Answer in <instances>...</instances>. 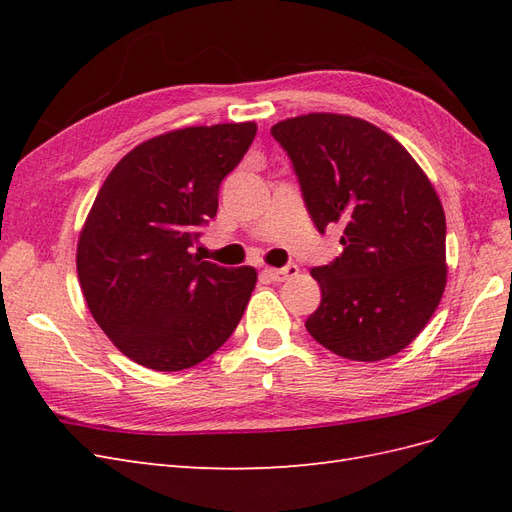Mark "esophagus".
Returning a JSON list of instances; mask_svg holds the SVG:
<instances>
[{
    "label": "esophagus",
    "instance_id": "1",
    "mask_svg": "<svg viewBox=\"0 0 512 512\" xmlns=\"http://www.w3.org/2000/svg\"><path fill=\"white\" fill-rule=\"evenodd\" d=\"M267 277L271 282H284V280H290V277H294L299 273V267L297 265H288V267H282V269H265Z\"/></svg>",
    "mask_w": 512,
    "mask_h": 512
}]
</instances>
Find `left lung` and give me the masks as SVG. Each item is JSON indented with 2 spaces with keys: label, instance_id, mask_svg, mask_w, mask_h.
<instances>
[{
  "label": "left lung",
  "instance_id": "left-lung-1",
  "mask_svg": "<svg viewBox=\"0 0 512 512\" xmlns=\"http://www.w3.org/2000/svg\"><path fill=\"white\" fill-rule=\"evenodd\" d=\"M271 134L292 160L320 232L344 230V254L312 269L322 301L305 329L350 361L404 350L436 312L446 288V218L423 168L374 123L309 113Z\"/></svg>",
  "mask_w": 512,
  "mask_h": 512
}]
</instances>
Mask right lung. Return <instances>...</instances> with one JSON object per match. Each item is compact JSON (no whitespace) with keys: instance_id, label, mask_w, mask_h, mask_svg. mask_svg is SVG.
I'll list each match as a JSON object with an SVG mask.
<instances>
[{"instance_id":"add662e5","label":"right lung","mask_w":512,"mask_h":512,"mask_svg":"<svg viewBox=\"0 0 512 512\" xmlns=\"http://www.w3.org/2000/svg\"><path fill=\"white\" fill-rule=\"evenodd\" d=\"M256 130L243 121L164 132L126 153L102 183L81 228L76 271L91 316L134 363L188 369L237 329L256 269L220 267L192 245Z\"/></svg>"}]
</instances>
